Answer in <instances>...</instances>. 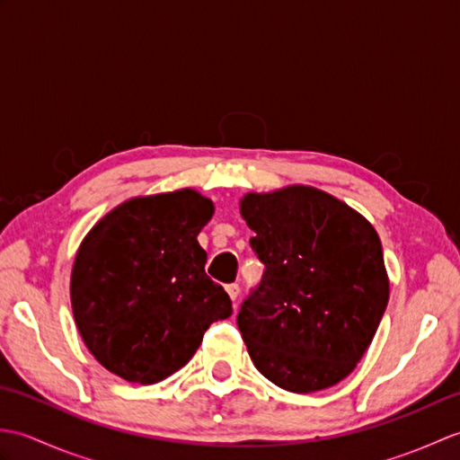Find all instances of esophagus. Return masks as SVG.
<instances>
[{
	"label": "esophagus",
	"mask_w": 460,
	"mask_h": 460,
	"mask_svg": "<svg viewBox=\"0 0 460 460\" xmlns=\"http://www.w3.org/2000/svg\"><path fill=\"white\" fill-rule=\"evenodd\" d=\"M225 290H227V295L231 296V300H237V296H239V292H241V288H239V285H237V282H231V285H227V287H225Z\"/></svg>",
	"instance_id": "esophagus-1"
}]
</instances>
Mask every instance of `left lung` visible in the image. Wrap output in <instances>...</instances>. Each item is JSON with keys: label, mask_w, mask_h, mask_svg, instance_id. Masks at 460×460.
Listing matches in <instances>:
<instances>
[{"label": "left lung", "mask_w": 460, "mask_h": 460, "mask_svg": "<svg viewBox=\"0 0 460 460\" xmlns=\"http://www.w3.org/2000/svg\"><path fill=\"white\" fill-rule=\"evenodd\" d=\"M241 215L265 265L237 314L252 364L292 394L336 385L364 358L387 308L376 229L308 185L247 193Z\"/></svg>", "instance_id": "1"}]
</instances>
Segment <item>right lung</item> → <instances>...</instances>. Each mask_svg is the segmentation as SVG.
Returning a JSON list of instances; mask_svg holds the SVG:
<instances>
[{
    "label": "right lung",
    "instance_id": "obj_1",
    "mask_svg": "<svg viewBox=\"0 0 460 460\" xmlns=\"http://www.w3.org/2000/svg\"><path fill=\"white\" fill-rule=\"evenodd\" d=\"M213 203L193 190L124 201L76 252L71 305L91 354L130 384L183 367L213 322L231 316L227 292L205 272L198 235Z\"/></svg>",
    "mask_w": 460,
    "mask_h": 460
}]
</instances>
